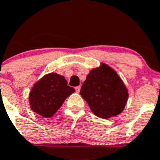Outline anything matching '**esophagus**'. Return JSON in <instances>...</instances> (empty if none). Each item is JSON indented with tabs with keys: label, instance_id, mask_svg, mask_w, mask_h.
Instances as JSON below:
<instances>
[{
	"label": "esophagus",
	"instance_id": "obj_1",
	"mask_svg": "<svg viewBox=\"0 0 160 160\" xmlns=\"http://www.w3.org/2000/svg\"><path fill=\"white\" fill-rule=\"evenodd\" d=\"M76 91H77V92H80V86H77V87H76Z\"/></svg>",
	"mask_w": 160,
	"mask_h": 160
}]
</instances>
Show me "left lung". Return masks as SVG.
<instances>
[{"mask_svg": "<svg viewBox=\"0 0 160 160\" xmlns=\"http://www.w3.org/2000/svg\"><path fill=\"white\" fill-rule=\"evenodd\" d=\"M80 94L94 115L105 119L120 114L128 100V89L122 79L104 63L89 72Z\"/></svg>", "mask_w": 160, "mask_h": 160, "instance_id": "left-lung-1", "label": "left lung"}]
</instances>
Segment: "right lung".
<instances>
[{
    "mask_svg": "<svg viewBox=\"0 0 160 160\" xmlns=\"http://www.w3.org/2000/svg\"><path fill=\"white\" fill-rule=\"evenodd\" d=\"M68 86L63 76L56 72L44 75L33 84L28 96L32 111L44 118H50L57 113L66 98L75 92Z\"/></svg>",
    "mask_w": 160,
    "mask_h": 160,
    "instance_id": "1",
    "label": "right lung"
}]
</instances>
